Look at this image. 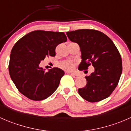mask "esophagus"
<instances>
[{
	"mask_svg": "<svg viewBox=\"0 0 131 131\" xmlns=\"http://www.w3.org/2000/svg\"><path fill=\"white\" fill-rule=\"evenodd\" d=\"M71 75L73 77L74 79H76V78H77L78 77H79V75H78L77 74H75V73H71Z\"/></svg>",
	"mask_w": 131,
	"mask_h": 131,
	"instance_id": "1",
	"label": "esophagus"
}]
</instances>
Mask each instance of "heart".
Here are the masks:
<instances>
[{
    "instance_id": "b5f03b06",
    "label": "heart",
    "mask_w": 131,
    "mask_h": 131,
    "mask_svg": "<svg viewBox=\"0 0 131 131\" xmlns=\"http://www.w3.org/2000/svg\"><path fill=\"white\" fill-rule=\"evenodd\" d=\"M75 63L69 60H64L58 63V67L59 68L64 70L68 71V72L73 70L75 68Z\"/></svg>"
}]
</instances>
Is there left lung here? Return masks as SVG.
<instances>
[{"mask_svg": "<svg viewBox=\"0 0 131 131\" xmlns=\"http://www.w3.org/2000/svg\"><path fill=\"white\" fill-rule=\"evenodd\" d=\"M67 35L80 46L82 62L79 69L88 70L90 65L94 68L93 73L85 77L86 85L78 90L80 96L91 103L109 97L122 72V58L113 41L103 32L90 29L68 31Z\"/></svg>", "mask_w": 131, "mask_h": 131, "instance_id": "obj_1", "label": "left lung"}]
</instances>
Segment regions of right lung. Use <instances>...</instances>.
<instances>
[{"label":"right lung","instance_id":"right-lung-1","mask_svg":"<svg viewBox=\"0 0 131 131\" xmlns=\"http://www.w3.org/2000/svg\"><path fill=\"white\" fill-rule=\"evenodd\" d=\"M67 40L64 32L35 30L14 44L10 52L9 75L22 94L41 101L57 89L64 71L53 68L46 72L39 64L46 57L54 56L56 46Z\"/></svg>","mask_w":131,"mask_h":131}]
</instances>
